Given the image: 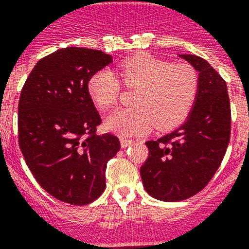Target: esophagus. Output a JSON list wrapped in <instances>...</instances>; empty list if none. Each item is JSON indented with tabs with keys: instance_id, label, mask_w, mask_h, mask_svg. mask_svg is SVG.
<instances>
[{
	"instance_id": "1",
	"label": "esophagus",
	"mask_w": 249,
	"mask_h": 249,
	"mask_svg": "<svg viewBox=\"0 0 249 249\" xmlns=\"http://www.w3.org/2000/svg\"><path fill=\"white\" fill-rule=\"evenodd\" d=\"M133 142L131 139H127V138H120V144H122V148H126Z\"/></svg>"
}]
</instances>
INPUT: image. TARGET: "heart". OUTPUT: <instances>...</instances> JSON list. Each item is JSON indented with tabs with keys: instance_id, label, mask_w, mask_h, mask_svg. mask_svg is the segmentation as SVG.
Here are the masks:
<instances>
[{
	"instance_id": "1",
	"label": "heart",
	"mask_w": 249,
	"mask_h": 249,
	"mask_svg": "<svg viewBox=\"0 0 249 249\" xmlns=\"http://www.w3.org/2000/svg\"><path fill=\"white\" fill-rule=\"evenodd\" d=\"M126 88H138L133 107L112 112L105 120L107 130L120 137H134L157 126L169 130L184 122L199 90V76L193 66L174 64L149 53L127 57L119 65ZM122 83L109 69L96 71L88 81V92L96 107L116 105Z\"/></svg>"
}]
</instances>
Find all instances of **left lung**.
Listing matches in <instances>:
<instances>
[{
    "label": "left lung",
    "instance_id": "1",
    "mask_svg": "<svg viewBox=\"0 0 249 249\" xmlns=\"http://www.w3.org/2000/svg\"><path fill=\"white\" fill-rule=\"evenodd\" d=\"M179 56L199 72L198 95L184 124L145 142L149 157L140 168L148 194L164 202L188 199L208 184L231 138V104L223 77L199 56Z\"/></svg>",
    "mask_w": 249,
    "mask_h": 249
}]
</instances>
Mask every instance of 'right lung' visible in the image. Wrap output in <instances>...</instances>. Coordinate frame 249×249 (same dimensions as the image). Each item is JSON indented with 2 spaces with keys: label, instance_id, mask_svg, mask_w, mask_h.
Returning <instances> with one entry per match:
<instances>
[{
  "label": "right lung",
  "instance_id": "right-lung-1",
  "mask_svg": "<svg viewBox=\"0 0 249 249\" xmlns=\"http://www.w3.org/2000/svg\"><path fill=\"white\" fill-rule=\"evenodd\" d=\"M112 62L100 50L66 47L41 59L18 101V144L38 184L72 205L94 202L107 187V161L120 150L88 92L92 73Z\"/></svg>",
  "mask_w": 249,
  "mask_h": 249
}]
</instances>
